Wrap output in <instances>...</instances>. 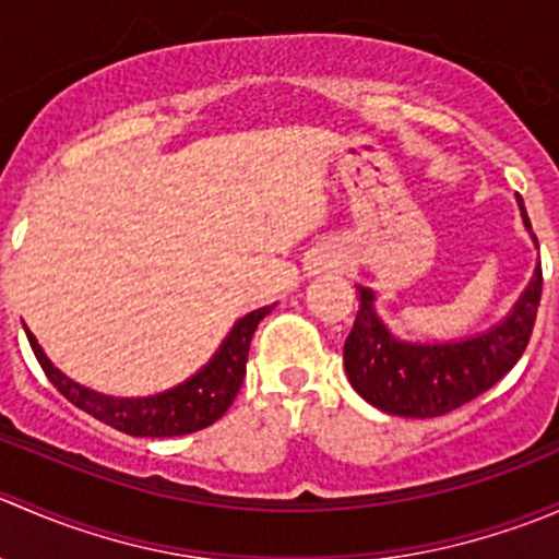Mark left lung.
<instances>
[{"label": "left lung", "instance_id": "1", "mask_svg": "<svg viewBox=\"0 0 559 559\" xmlns=\"http://www.w3.org/2000/svg\"><path fill=\"white\" fill-rule=\"evenodd\" d=\"M522 222L527 233V211L520 197ZM535 240V235H533ZM540 262L514 311L481 335L452 343L397 341L376 316V295L359 289V311L343 346V365L352 386L376 408L408 419H432L471 403L492 389L520 362L533 335L540 302Z\"/></svg>", "mask_w": 559, "mask_h": 559}]
</instances>
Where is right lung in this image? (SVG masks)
I'll list each match as a JSON object with an SVG mask.
<instances>
[{"label":"right lung","mask_w":559,"mask_h":559,"mask_svg":"<svg viewBox=\"0 0 559 559\" xmlns=\"http://www.w3.org/2000/svg\"><path fill=\"white\" fill-rule=\"evenodd\" d=\"M270 311H273V306L246 313L233 326L216 357L200 373L191 376L180 386L167 389L162 394H151V397H107V394L94 392V389L75 384L59 368H53V362L45 357V352L39 348L29 330H26V337H29L32 352H35L39 368L45 370L50 384L59 389L72 405L92 414L94 419L116 427L118 432H127V436L173 438L211 427L213 421L227 414L233 400L238 397L240 384H243L253 330Z\"/></svg>","instance_id":"obj_1"}]
</instances>
